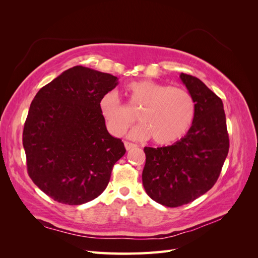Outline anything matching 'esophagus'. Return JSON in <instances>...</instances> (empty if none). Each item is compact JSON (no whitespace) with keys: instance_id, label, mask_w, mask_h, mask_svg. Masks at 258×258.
<instances>
[{"instance_id":"1","label":"esophagus","mask_w":258,"mask_h":258,"mask_svg":"<svg viewBox=\"0 0 258 258\" xmlns=\"http://www.w3.org/2000/svg\"><path fill=\"white\" fill-rule=\"evenodd\" d=\"M123 144H124V147H126V150H127V151L132 150V148L137 147V145H136V144H134V143H130V142H127V141H124V142H123Z\"/></svg>"}]
</instances>
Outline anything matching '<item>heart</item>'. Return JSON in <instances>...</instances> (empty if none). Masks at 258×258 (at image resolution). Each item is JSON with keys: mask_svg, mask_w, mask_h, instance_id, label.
Instances as JSON below:
<instances>
[{"mask_svg": "<svg viewBox=\"0 0 258 258\" xmlns=\"http://www.w3.org/2000/svg\"><path fill=\"white\" fill-rule=\"evenodd\" d=\"M126 93L128 107L114 92L100 99L99 108L107 129L115 137H121L136 122L139 113L142 124L130 134L136 140L153 139L158 145H170L182 139L191 127L195 118V101L190 93L182 88L152 81L130 83Z\"/></svg>", "mask_w": 258, "mask_h": 258, "instance_id": "b5f03b06", "label": "heart"}]
</instances>
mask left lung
Instances as JSON below:
<instances>
[{
    "mask_svg": "<svg viewBox=\"0 0 258 258\" xmlns=\"http://www.w3.org/2000/svg\"><path fill=\"white\" fill-rule=\"evenodd\" d=\"M179 79L195 101L191 127L179 141L162 147H144L142 182L158 204L176 208L212 188L229 151L222 100L199 79L184 73Z\"/></svg>",
    "mask_w": 258,
    "mask_h": 258,
    "instance_id": "left-lung-1",
    "label": "left lung"
}]
</instances>
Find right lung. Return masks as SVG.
<instances>
[{"label": "right lung", "instance_id": "add662e5", "mask_svg": "<svg viewBox=\"0 0 258 258\" xmlns=\"http://www.w3.org/2000/svg\"><path fill=\"white\" fill-rule=\"evenodd\" d=\"M117 85L114 75L76 66L44 86L31 103L22 135L28 173L54 201L79 206L100 196L126 153L99 108Z\"/></svg>", "mask_w": 258, "mask_h": 258}]
</instances>
